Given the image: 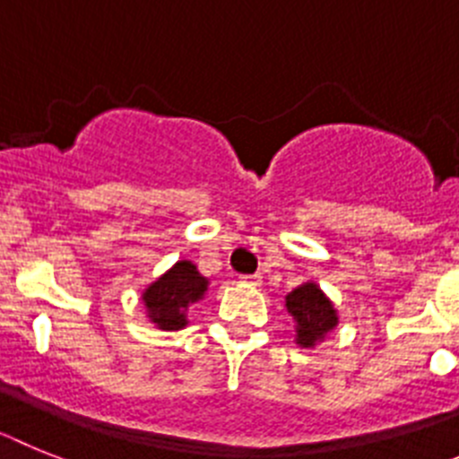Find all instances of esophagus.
<instances>
[{
    "label": "esophagus",
    "mask_w": 459,
    "mask_h": 459,
    "mask_svg": "<svg viewBox=\"0 0 459 459\" xmlns=\"http://www.w3.org/2000/svg\"><path fill=\"white\" fill-rule=\"evenodd\" d=\"M261 274H240V281H242V284H252V286H258V284H261Z\"/></svg>",
    "instance_id": "34e87169"
}]
</instances>
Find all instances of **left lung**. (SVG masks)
Here are the masks:
<instances>
[{"instance_id": "obj_1", "label": "left lung", "mask_w": 459, "mask_h": 459, "mask_svg": "<svg viewBox=\"0 0 459 459\" xmlns=\"http://www.w3.org/2000/svg\"><path fill=\"white\" fill-rule=\"evenodd\" d=\"M286 309L296 324V342L305 349L316 346L334 325L340 324L337 309L314 281L298 286L286 296Z\"/></svg>"}]
</instances>
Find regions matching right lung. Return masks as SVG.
I'll return each mask as SVG.
<instances>
[{"label": "right lung", "mask_w": 459, "mask_h": 459, "mask_svg": "<svg viewBox=\"0 0 459 459\" xmlns=\"http://www.w3.org/2000/svg\"><path fill=\"white\" fill-rule=\"evenodd\" d=\"M207 290V279L191 261H178L169 273L143 290L147 316L157 328L180 330L186 325V309L194 302L203 300Z\"/></svg>", "instance_id": "add662e5"}]
</instances>
